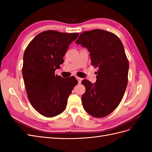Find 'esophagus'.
<instances>
[{
    "mask_svg": "<svg viewBox=\"0 0 152 152\" xmlns=\"http://www.w3.org/2000/svg\"><path fill=\"white\" fill-rule=\"evenodd\" d=\"M76 78H77V80H78V82H79V83H80V82H81L82 80V78H80V77H77Z\"/></svg>",
    "mask_w": 152,
    "mask_h": 152,
    "instance_id": "obj_1",
    "label": "esophagus"
}]
</instances>
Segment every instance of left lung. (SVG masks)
Returning <instances> with one entry per match:
<instances>
[{"label": "left lung", "mask_w": 152, "mask_h": 152, "mask_svg": "<svg viewBox=\"0 0 152 152\" xmlns=\"http://www.w3.org/2000/svg\"><path fill=\"white\" fill-rule=\"evenodd\" d=\"M75 43L88 49L92 65L98 68L94 84L82 81L84 108L96 118L107 116L120 104L127 85L129 62L124 45L116 35L100 29L83 32Z\"/></svg>", "instance_id": "left-lung-1"}]
</instances>
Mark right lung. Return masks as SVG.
<instances>
[{
	"label": "right lung",
	"mask_w": 152,
	"mask_h": 152,
	"mask_svg": "<svg viewBox=\"0 0 152 152\" xmlns=\"http://www.w3.org/2000/svg\"><path fill=\"white\" fill-rule=\"evenodd\" d=\"M78 36V33L44 31L36 35L25 50L22 73L27 96L32 107L43 116L61 113L78 84L75 77L64 79L54 74L64 61L69 45Z\"/></svg>",
	"instance_id": "1"
}]
</instances>
